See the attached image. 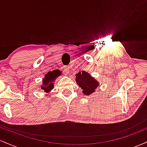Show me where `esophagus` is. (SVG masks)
<instances>
[{
	"label": "esophagus",
	"instance_id": "obj_1",
	"mask_svg": "<svg viewBox=\"0 0 147 147\" xmlns=\"http://www.w3.org/2000/svg\"><path fill=\"white\" fill-rule=\"evenodd\" d=\"M63 70L65 71V73L68 74L69 72H70V68L68 66H64L63 67Z\"/></svg>",
	"mask_w": 147,
	"mask_h": 147
}]
</instances>
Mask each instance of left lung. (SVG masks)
Instances as JSON below:
<instances>
[{"mask_svg":"<svg viewBox=\"0 0 147 147\" xmlns=\"http://www.w3.org/2000/svg\"><path fill=\"white\" fill-rule=\"evenodd\" d=\"M76 82L83 90L82 92L85 95H90L95 92L99 83L86 71H81L76 74Z\"/></svg>","mask_w":147,"mask_h":147,"instance_id":"left-lung-1","label":"left lung"}]
</instances>
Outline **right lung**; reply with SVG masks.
Masks as SVG:
<instances>
[{"mask_svg": "<svg viewBox=\"0 0 147 147\" xmlns=\"http://www.w3.org/2000/svg\"><path fill=\"white\" fill-rule=\"evenodd\" d=\"M61 75V72L59 70H55L52 72H48L43 79V82H42L43 84H42L41 88L44 90V92L46 93L51 91V90L54 88L55 81Z\"/></svg>", "mask_w": 147, "mask_h": 147, "instance_id": "1", "label": "right lung"}]
</instances>
